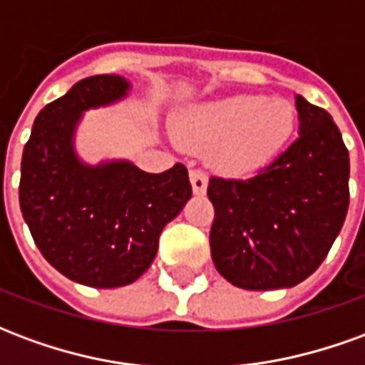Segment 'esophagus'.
<instances>
[{
    "label": "esophagus",
    "instance_id": "obj_1",
    "mask_svg": "<svg viewBox=\"0 0 365 365\" xmlns=\"http://www.w3.org/2000/svg\"><path fill=\"white\" fill-rule=\"evenodd\" d=\"M190 180H191V187H193V193L197 195H203L207 190V174L203 170L199 168H193L190 172Z\"/></svg>",
    "mask_w": 365,
    "mask_h": 365
}]
</instances>
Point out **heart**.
I'll return each mask as SVG.
<instances>
[{"instance_id":"1","label":"heart","mask_w":365,"mask_h":365,"mask_svg":"<svg viewBox=\"0 0 365 365\" xmlns=\"http://www.w3.org/2000/svg\"><path fill=\"white\" fill-rule=\"evenodd\" d=\"M295 109L285 99L232 96L197 107L182 138L197 148L217 147V162L229 172L262 168L282 150L295 128Z\"/></svg>"}]
</instances>
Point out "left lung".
Listing matches in <instances>:
<instances>
[{
	"label": "left lung",
	"mask_w": 365,
	"mask_h": 365,
	"mask_svg": "<svg viewBox=\"0 0 365 365\" xmlns=\"http://www.w3.org/2000/svg\"><path fill=\"white\" fill-rule=\"evenodd\" d=\"M299 136L246 180L209 178L217 272L250 291L293 287L319 268L344 225L350 158L322 107L295 97Z\"/></svg>",
	"instance_id": "obj_1"
}]
</instances>
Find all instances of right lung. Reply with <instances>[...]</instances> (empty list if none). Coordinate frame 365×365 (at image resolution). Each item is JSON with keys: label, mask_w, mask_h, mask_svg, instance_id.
Listing matches in <instances>:
<instances>
[{"label": "right lung", "mask_w": 365, "mask_h": 365, "mask_svg": "<svg viewBox=\"0 0 365 365\" xmlns=\"http://www.w3.org/2000/svg\"><path fill=\"white\" fill-rule=\"evenodd\" d=\"M128 82L80 80L36 115L21 160L19 205L44 260L72 282L128 285L150 268L162 229L191 197L187 168L146 174L130 162L83 166L72 148L82 111L120 99Z\"/></svg>", "instance_id": "right-lung-1"}]
</instances>
